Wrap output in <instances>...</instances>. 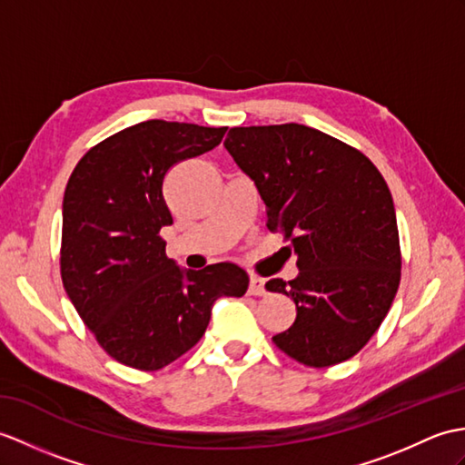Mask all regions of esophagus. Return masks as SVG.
<instances>
[{
	"instance_id": "esophagus-1",
	"label": "esophagus",
	"mask_w": 465,
	"mask_h": 465,
	"mask_svg": "<svg viewBox=\"0 0 465 465\" xmlns=\"http://www.w3.org/2000/svg\"><path fill=\"white\" fill-rule=\"evenodd\" d=\"M247 293H250V295H257V297L265 295L267 289H265V282H263V279H262V277H252V279H250V291H247Z\"/></svg>"
}]
</instances>
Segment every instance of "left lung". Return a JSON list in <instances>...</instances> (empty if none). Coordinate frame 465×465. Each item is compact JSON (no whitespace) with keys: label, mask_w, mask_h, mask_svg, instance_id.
Masks as SVG:
<instances>
[{"label":"left lung","mask_w":465,"mask_h":465,"mask_svg":"<svg viewBox=\"0 0 465 465\" xmlns=\"http://www.w3.org/2000/svg\"><path fill=\"white\" fill-rule=\"evenodd\" d=\"M223 146L262 193L269 232H282L297 253L295 279L265 283L297 307L275 347L312 369L349 361L379 331L401 285L388 183L361 150L305 124L235 126Z\"/></svg>","instance_id":"left-lung-1"}]
</instances>
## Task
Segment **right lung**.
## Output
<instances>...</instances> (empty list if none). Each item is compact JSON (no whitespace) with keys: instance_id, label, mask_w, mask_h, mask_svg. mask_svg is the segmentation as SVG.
Here are the masks:
<instances>
[{"instance_id":"right-lung-1","label":"right lung","mask_w":465,"mask_h":465,"mask_svg":"<svg viewBox=\"0 0 465 465\" xmlns=\"http://www.w3.org/2000/svg\"><path fill=\"white\" fill-rule=\"evenodd\" d=\"M228 126L144 121L93 146L64 188L61 279L104 352L160 371L206 332L220 297H242L250 277L233 263L183 272L160 230L172 223L162 182L178 162L215 148Z\"/></svg>"}]
</instances>
